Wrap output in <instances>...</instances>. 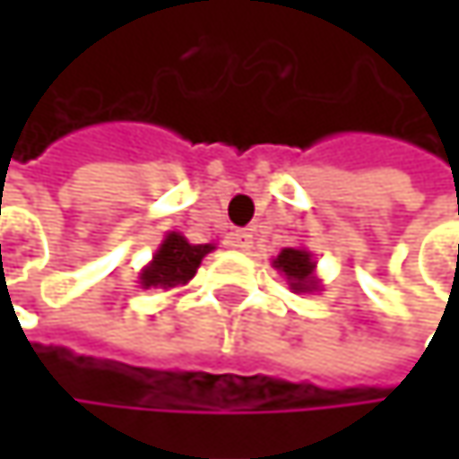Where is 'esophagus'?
I'll use <instances>...</instances> for the list:
<instances>
[{
	"label": "esophagus",
	"instance_id": "obj_1",
	"mask_svg": "<svg viewBox=\"0 0 459 459\" xmlns=\"http://www.w3.org/2000/svg\"><path fill=\"white\" fill-rule=\"evenodd\" d=\"M229 244L233 249H249L252 247V233L249 230H233L229 236Z\"/></svg>",
	"mask_w": 459,
	"mask_h": 459
}]
</instances>
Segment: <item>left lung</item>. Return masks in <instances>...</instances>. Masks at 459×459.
<instances>
[{"mask_svg": "<svg viewBox=\"0 0 459 459\" xmlns=\"http://www.w3.org/2000/svg\"><path fill=\"white\" fill-rule=\"evenodd\" d=\"M273 265L287 276L292 290H298V292L314 290V260L306 249H281V255L273 260Z\"/></svg>", "mask_w": 459, "mask_h": 459, "instance_id": "obj_1", "label": "left lung"}]
</instances>
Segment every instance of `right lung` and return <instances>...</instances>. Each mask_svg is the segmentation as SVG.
I'll use <instances>...</instances> for the list:
<instances>
[{"instance_id": "add662e5", "label": "right lung", "mask_w": 459, "mask_h": 459, "mask_svg": "<svg viewBox=\"0 0 459 459\" xmlns=\"http://www.w3.org/2000/svg\"><path fill=\"white\" fill-rule=\"evenodd\" d=\"M212 249V244H188L180 233H169L164 238V244L159 247V252L153 255L151 265L140 273L143 287H175V284H186L202 257Z\"/></svg>"}]
</instances>
